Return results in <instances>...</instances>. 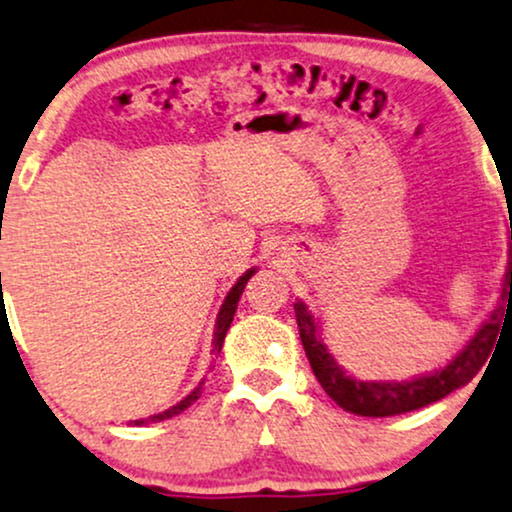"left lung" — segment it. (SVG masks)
Instances as JSON below:
<instances>
[{"instance_id": "obj_1", "label": "left lung", "mask_w": 512, "mask_h": 512, "mask_svg": "<svg viewBox=\"0 0 512 512\" xmlns=\"http://www.w3.org/2000/svg\"><path fill=\"white\" fill-rule=\"evenodd\" d=\"M512 239V227H510ZM296 325H299L301 344L311 363L313 375L318 377L320 387L327 391V396L337 403L339 408L349 413L363 415V418H387V415H401L430 406V403L444 399L446 394L456 391L463 384H468L477 375L479 368L489 361L491 351L498 342V334L506 327V320L512 313V244H510V261L503 280L501 306L491 313V318L479 327V332L472 337V342L458 353L444 370H437L434 375H422L408 382H361L353 380L334 363V358L327 353L325 344L320 342L318 330H315L313 315L308 313L306 304L296 301L294 304Z\"/></svg>"}]
</instances>
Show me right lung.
Returning a JSON list of instances; mask_svg holds the SVG:
<instances>
[{
    "instance_id": "right-lung-1",
    "label": "right lung",
    "mask_w": 512,
    "mask_h": 512,
    "mask_svg": "<svg viewBox=\"0 0 512 512\" xmlns=\"http://www.w3.org/2000/svg\"><path fill=\"white\" fill-rule=\"evenodd\" d=\"M254 273H256L254 268L246 270V273L237 280V285L232 287L230 292H227V296H225V304H223V308H220L218 320H216V332H213V353H220V349H223V339H225L227 330H230L232 318H235V311H237V301H239V296H242L244 287H246V282H249V277L254 275ZM199 394H201V384H199L197 389L192 391V394L185 396V399H182V401L178 403V406H173V408L163 410V413H159V415H151L149 420H151V422H161V420L173 418V415H178V413H182V410H185V408L192 406V403L199 399ZM144 422H147V420H135V425H144Z\"/></svg>"
}]
</instances>
